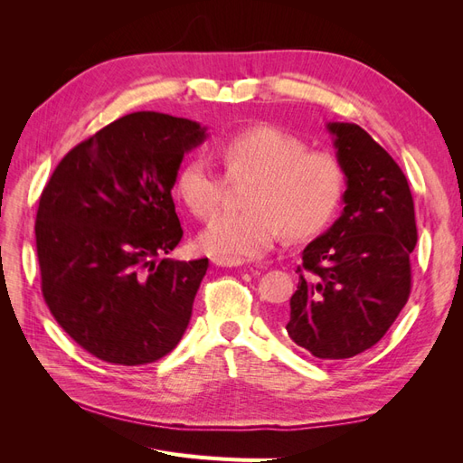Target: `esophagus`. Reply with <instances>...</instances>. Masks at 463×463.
Segmentation results:
<instances>
[{"instance_id":"1","label":"esophagus","mask_w":463,"mask_h":463,"mask_svg":"<svg viewBox=\"0 0 463 463\" xmlns=\"http://www.w3.org/2000/svg\"><path fill=\"white\" fill-rule=\"evenodd\" d=\"M245 260L243 259H235V257H213V264L216 266H241Z\"/></svg>"}]
</instances>
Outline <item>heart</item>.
<instances>
[{
	"label": "heart",
	"mask_w": 463,
	"mask_h": 463,
	"mask_svg": "<svg viewBox=\"0 0 463 463\" xmlns=\"http://www.w3.org/2000/svg\"><path fill=\"white\" fill-rule=\"evenodd\" d=\"M232 179L253 177L245 210H226L210 220L201 245L218 255L260 257L286 230L291 237L313 233L338 206L344 170L328 152L307 150L303 138L274 125H253L218 146ZM228 175L208 158H189L177 174L179 197L199 218L220 206Z\"/></svg>",
	"instance_id": "obj_1"
}]
</instances>
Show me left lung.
<instances>
[{"label":"left lung","mask_w":463,"mask_h":463,"mask_svg":"<svg viewBox=\"0 0 463 463\" xmlns=\"http://www.w3.org/2000/svg\"><path fill=\"white\" fill-rule=\"evenodd\" d=\"M345 174L342 216L303 249L284 318L289 338L318 359H349L381 342L410 299L417 243L402 167L355 123H328Z\"/></svg>","instance_id":"1"}]
</instances>
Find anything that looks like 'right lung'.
Returning <instances> with one entry per match:
<instances>
[{"label": "right lung", "instance_id": "add662e5", "mask_svg": "<svg viewBox=\"0 0 463 463\" xmlns=\"http://www.w3.org/2000/svg\"><path fill=\"white\" fill-rule=\"evenodd\" d=\"M206 129L135 111L69 150L40 194L42 296L58 325L114 365H146L179 344L208 259H164L184 237L172 189Z\"/></svg>", "mask_w": 463, "mask_h": 463}]
</instances>
